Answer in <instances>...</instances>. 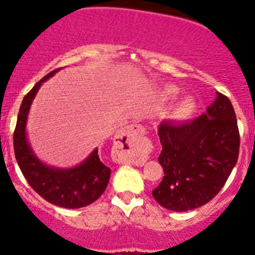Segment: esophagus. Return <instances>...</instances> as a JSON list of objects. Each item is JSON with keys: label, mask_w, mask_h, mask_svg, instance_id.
Wrapping results in <instances>:
<instances>
[{"label": "esophagus", "mask_w": 255, "mask_h": 255, "mask_svg": "<svg viewBox=\"0 0 255 255\" xmlns=\"http://www.w3.org/2000/svg\"><path fill=\"white\" fill-rule=\"evenodd\" d=\"M144 128L139 125H129L126 128H123V130L118 134L117 138L121 139V141L126 142L128 144H132V138L136 136H141L143 134Z\"/></svg>", "instance_id": "esophagus-1"}]
</instances>
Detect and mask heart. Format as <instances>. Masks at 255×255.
<instances>
[{
	"mask_svg": "<svg viewBox=\"0 0 255 255\" xmlns=\"http://www.w3.org/2000/svg\"><path fill=\"white\" fill-rule=\"evenodd\" d=\"M179 94V89L174 88V86H167L161 90L162 99L165 100H173L175 99ZM197 100L194 99L193 96H185L182 100H179L174 108L171 109V119L176 121V122H185L188 119H190L194 116L197 112Z\"/></svg>",
	"mask_w": 255,
	"mask_h": 255,
	"instance_id": "b5f03b06",
	"label": "heart"
}]
</instances>
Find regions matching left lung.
I'll use <instances>...</instances> for the list:
<instances>
[{
	"instance_id": "1",
	"label": "left lung",
	"mask_w": 255,
	"mask_h": 255,
	"mask_svg": "<svg viewBox=\"0 0 255 255\" xmlns=\"http://www.w3.org/2000/svg\"><path fill=\"white\" fill-rule=\"evenodd\" d=\"M157 134L165 175L153 198L175 212L206 205L224 187L239 156V129L229 98L216 93L205 114L178 125L162 121Z\"/></svg>"
}]
</instances>
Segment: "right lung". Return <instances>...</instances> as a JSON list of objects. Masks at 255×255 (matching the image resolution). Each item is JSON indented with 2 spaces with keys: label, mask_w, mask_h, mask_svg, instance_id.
<instances>
[{
  "label": "right lung",
  "mask_w": 255,
  "mask_h": 255,
  "mask_svg": "<svg viewBox=\"0 0 255 255\" xmlns=\"http://www.w3.org/2000/svg\"><path fill=\"white\" fill-rule=\"evenodd\" d=\"M58 71H52L36 82L22 99L13 132V150L21 173L39 196L59 207L81 208L95 202L104 193L111 178V169L103 164L98 148L93 150V152L76 166H52L36 156L26 133L27 116L36 93L43 82Z\"/></svg>",
  "instance_id": "obj_1"
}]
</instances>
